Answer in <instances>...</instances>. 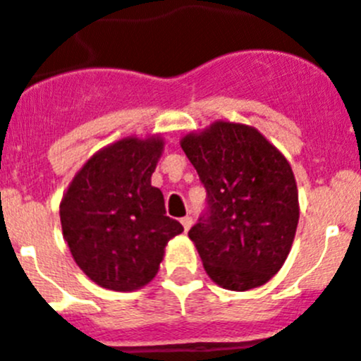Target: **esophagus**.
<instances>
[{"label": "esophagus", "mask_w": 361, "mask_h": 361, "mask_svg": "<svg viewBox=\"0 0 361 361\" xmlns=\"http://www.w3.org/2000/svg\"><path fill=\"white\" fill-rule=\"evenodd\" d=\"M180 222H181V226H183V229L188 231L192 227V216H188V215L183 216V219H181Z\"/></svg>", "instance_id": "34e87169"}]
</instances>
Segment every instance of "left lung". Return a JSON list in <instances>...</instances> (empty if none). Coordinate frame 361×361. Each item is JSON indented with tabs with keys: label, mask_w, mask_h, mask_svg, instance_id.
<instances>
[{
	"label": "left lung",
	"mask_w": 361,
	"mask_h": 361,
	"mask_svg": "<svg viewBox=\"0 0 361 361\" xmlns=\"http://www.w3.org/2000/svg\"><path fill=\"white\" fill-rule=\"evenodd\" d=\"M208 192L190 231L208 277L229 291L266 284L291 252L300 219L291 164L257 128L219 120L180 141Z\"/></svg>",
	"instance_id": "left-lung-1"
}]
</instances>
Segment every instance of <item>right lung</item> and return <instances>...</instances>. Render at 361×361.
<instances>
[{
  "instance_id": "obj_1",
  "label": "right lung",
  "mask_w": 361,
  "mask_h": 361,
  "mask_svg": "<svg viewBox=\"0 0 361 361\" xmlns=\"http://www.w3.org/2000/svg\"><path fill=\"white\" fill-rule=\"evenodd\" d=\"M162 152L160 135L120 139L93 153L63 194V238L77 266L100 288H145L159 274L167 241L183 233L152 185Z\"/></svg>"
}]
</instances>
